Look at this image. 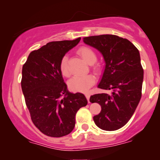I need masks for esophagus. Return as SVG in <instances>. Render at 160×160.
I'll return each instance as SVG.
<instances>
[{"instance_id": "esophagus-1", "label": "esophagus", "mask_w": 160, "mask_h": 160, "mask_svg": "<svg viewBox=\"0 0 160 160\" xmlns=\"http://www.w3.org/2000/svg\"><path fill=\"white\" fill-rule=\"evenodd\" d=\"M85 96L86 99L88 100V102H89V97H90V95H89V93H85Z\"/></svg>"}]
</instances>
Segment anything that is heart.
Listing matches in <instances>:
<instances>
[{
    "instance_id": "1",
    "label": "heart",
    "mask_w": 160,
    "mask_h": 160,
    "mask_svg": "<svg viewBox=\"0 0 160 160\" xmlns=\"http://www.w3.org/2000/svg\"><path fill=\"white\" fill-rule=\"evenodd\" d=\"M78 54L83 58V60L88 64L95 63L97 60V55L93 49L87 47H82L78 50ZM68 58L67 56H64L59 62V69L62 74L65 77H68L70 71L68 65ZM92 70L97 74H101L102 72V65L98 63H95L92 65ZM95 82V78L92 74H87L85 76L74 77L69 82V88L71 90L74 92H87Z\"/></svg>"
}]
</instances>
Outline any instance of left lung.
Here are the masks:
<instances>
[{"instance_id": "left-lung-1", "label": "left lung", "mask_w": 160, "mask_h": 160, "mask_svg": "<svg viewBox=\"0 0 160 160\" xmlns=\"http://www.w3.org/2000/svg\"><path fill=\"white\" fill-rule=\"evenodd\" d=\"M83 42L103 56L105 68L98 87L111 90V94L90 96V102L102 107L93 120L98 128L115 131L131 119L141 98L144 70L140 53L129 40L113 34L86 37Z\"/></svg>"}]
</instances>
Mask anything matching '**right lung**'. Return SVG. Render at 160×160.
I'll return each instance as SVG.
<instances>
[{"label":"right lung","mask_w":160,"mask_h":160,"mask_svg":"<svg viewBox=\"0 0 160 160\" xmlns=\"http://www.w3.org/2000/svg\"><path fill=\"white\" fill-rule=\"evenodd\" d=\"M81 38L49 42L32 51L22 67L21 86L33 123L44 135L60 138L75 126V115L87 104L82 93L69 92L59 69L65 53Z\"/></svg>","instance_id":"obj_1"}]
</instances>
